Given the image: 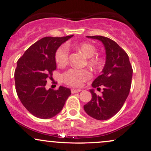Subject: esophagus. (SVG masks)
<instances>
[{
	"mask_svg": "<svg viewBox=\"0 0 151 151\" xmlns=\"http://www.w3.org/2000/svg\"><path fill=\"white\" fill-rule=\"evenodd\" d=\"M81 91V90H80V89H71L72 94H74V93H77V92H80Z\"/></svg>",
	"mask_w": 151,
	"mask_h": 151,
	"instance_id": "obj_1",
	"label": "esophagus"
}]
</instances>
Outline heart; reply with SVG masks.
Here are the masks:
<instances>
[{
	"mask_svg": "<svg viewBox=\"0 0 151 151\" xmlns=\"http://www.w3.org/2000/svg\"><path fill=\"white\" fill-rule=\"evenodd\" d=\"M87 57V64L92 68H96L100 66L101 59L94 56L96 54L95 46L89 42H83L76 47ZM69 51L66 45H63L57 50L55 52V60L59 66H64L68 62ZM91 73L87 68L78 69L72 68L62 74V81L65 84L72 87H80L83 86L85 81L91 78Z\"/></svg>",
	"mask_w": 151,
	"mask_h": 151,
	"instance_id": "b5f03b06",
	"label": "heart"
}]
</instances>
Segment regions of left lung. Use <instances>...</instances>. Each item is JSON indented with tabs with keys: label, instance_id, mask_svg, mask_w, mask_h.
<instances>
[{
	"label": "left lung",
	"instance_id": "obj_1",
	"mask_svg": "<svg viewBox=\"0 0 151 151\" xmlns=\"http://www.w3.org/2000/svg\"><path fill=\"white\" fill-rule=\"evenodd\" d=\"M101 41L106 50V63L102 73L93 81L94 88L103 87L102 96L90 90L92 99L84 110L92 118L105 120L112 118L122 107L130 91L132 67L127 54L113 40L101 36H87Z\"/></svg>",
	"mask_w": 151,
	"mask_h": 151
}]
</instances>
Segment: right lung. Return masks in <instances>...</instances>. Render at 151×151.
<instances>
[{
	"instance_id": "obj_1",
	"label": "right lung",
	"mask_w": 151,
	"mask_h": 151,
	"mask_svg": "<svg viewBox=\"0 0 151 151\" xmlns=\"http://www.w3.org/2000/svg\"><path fill=\"white\" fill-rule=\"evenodd\" d=\"M45 37L33 44L17 61L14 71L19 99L29 113L41 119H49L62 110L71 92L60 86L46 89L47 79L57 68L55 52L61 44L71 38Z\"/></svg>"
}]
</instances>
